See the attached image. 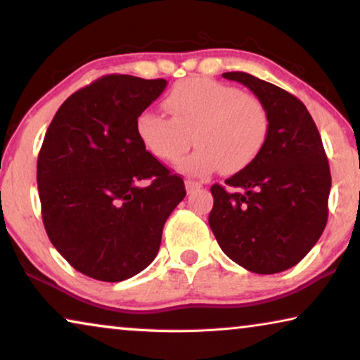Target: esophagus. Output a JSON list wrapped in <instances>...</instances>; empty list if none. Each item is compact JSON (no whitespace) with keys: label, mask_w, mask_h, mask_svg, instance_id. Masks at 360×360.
Segmentation results:
<instances>
[{"label":"esophagus","mask_w":360,"mask_h":360,"mask_svg":"<svg viewBox=\"0 0 360 360\" xmlns=\"http://www.w3.org/2000/svg\"><path fill=\"white\" fill-rule=\"evenodd\" d=\"M185 186H186V191H188V193H193L195 190L201 188V186H203V184H201V181H195V180H186L185 181Z\"/></svg>","instance_id":"obj_1"}]
</instances>
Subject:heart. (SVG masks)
<instances>
[{"label":"heart","instance_id":"obj_1","mask_svg":"<svg viewBox=\"0 0 360 360\" xmlns=\"http://www.w3.org/2000/svg\"><path fill=\"white\" fill-rule=\"evenodd\" d=\"M164 106L170 117L154 111L137 117V137L157 159L175 162L188 150L193 134L198 147L179 165L188 175L205 176L219 167L226 174L243 170L267 141V108L236 86L190 78L172 88Z\"/></svg>","mask_w":360,"mask_h":360}]
</instances>
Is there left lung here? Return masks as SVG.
<instances>
[{
  "mask_svg": "<svg viewBox=\"0 0 360 360\" xmlns=\"http://www.w3.org/2000/svg\"><path fill=\"white\" fill-rule=\"evenodd\" d=\"M248 86L269 111L264 149L226 185H213L208 223L231 260L254 274L297 265L318 243L328 221L331 172L321 136L307 106L292 93L244 72L223 73Z\"/></svg>",
  "mask_w": 360,
  "mask_h": 360,
  "instance_id": "1",
  "label": "left lung"
}]
</instances>
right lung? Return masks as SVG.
Returning a JSON list of instances; mask_svg holds the SVG:
<instances>
[{
  "label": "right lung",
  "mask_w": 360,
  "mask_h": 360,
  "mask_svg": "<svg viewBox=\"0 0 360 360\" xmlns=\"http://www.w3.org/2000/svg\"><path fill=\"white\" fill-rule=\"evenodd\" d=\"M167 80L106 75L68 96L37 159L47 236L63 259L101 282L142 272L159 252L162 229L186 191L136 132ZM150 185L139 187V181Z\"/></svg>",
  "instance_id": "right-lung-1"
}]
</instances>
